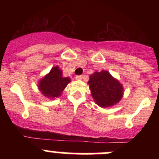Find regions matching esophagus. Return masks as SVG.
I'll return each mask as SVG.
<instances>
[{
	"mask_svg": "<svg viewBox=\"0 0 159 159\" xmlns=\"http://www.w3.org/2000/svg\"><path fill=\"white\" fill-rule=\"evenodd\" d=\"M82 77H83V76H82V75H76L75 79L76 80H81L82 79Z\"/></svg>",
	"mask_w": 159,
	"mask_h": 159,
	"instance_id": "esophagus-1",
	"label": "esophagus"
}]
</instances>
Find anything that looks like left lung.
Returning a JSON list of instances; mask_svg holds the SVG:
<instances>
[{"label":"left lung","instance_id":"left-lung-1","mask_svg":"<svg viewBox=\"0 0 159 159\" xmlns=\"http://www.w3.org/2000/svg\"><path fill=\"white\" fill-rule=\"evenodd\" d=\"M88 84L94 101L100 107L113 106L123 96V86L107 71L94 72L90 76Z\"/></svg>","mask_w":159,"mask_h":159}]
</instances>
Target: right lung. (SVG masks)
I'll list each match as a JSON object with an SVG mask.
<instances>
[{"mask_svg":"<svg viewBox=\"0 0 159 159\" xmlns=\"http://www.w3.org/2000/svg\"><path fill=\"white\" fill-rule=\"evenodd\" d=\"M63 72L57 66L51 69L50 72L42 78L38 84V87L45 96L54 98L60 96L70 82L69 78H63Z\"/></svg>","mask_w":159,"mask_h":159,"instance_id":"right-lung-1","label":"right lung"}]
</instances>
